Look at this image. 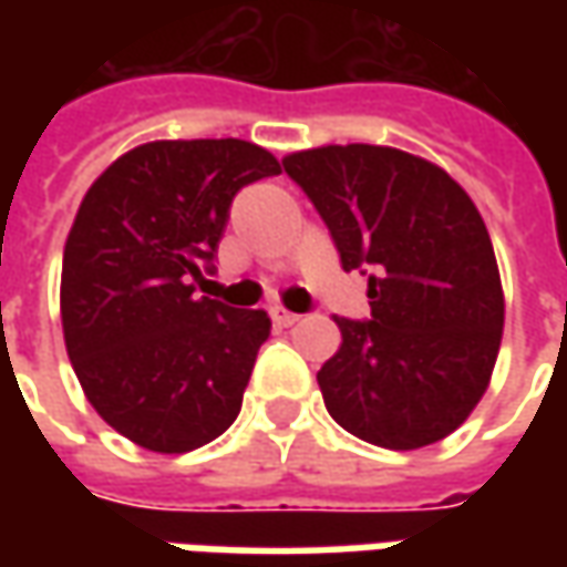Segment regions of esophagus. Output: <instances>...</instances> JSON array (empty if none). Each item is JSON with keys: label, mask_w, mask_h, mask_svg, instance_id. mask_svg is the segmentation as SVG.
<instances>
[{"label": "esophagus", "mask_w": 567, "mask_h": 567, "mask_svg": "<svg viewBox=\"0 0 567 567\" xmlns=\"http://www.w3.org/2000/svg\"><path fill=\"white\" fill-rule=\"evenodd\" d=\"M271 318H274V324H280V328H293L296 321H299V316L287 312V309H271Z\"/></svg>", "instance_id": "obj_1"}]
</instances>
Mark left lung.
<instances>
[{
    "mask_svg": "<svg viewBox=\"0 0 567 567\" xmlns=\"http://www.w3.org/2000/svg\"><path fill=\"white\" fill-rule=\"evenodd\" d=\"M338 246L369 274V321L334 318L340 350L318 369L334 423L362 442H442L486 394L505 296L489 229L442 166L381 144L284 157Z\"/></svg>",
    "mask_w": 567,
    "mask_h": 567,
    "instance_id": "left-lung-1",
    "label": "left lung"
}]
</instances>
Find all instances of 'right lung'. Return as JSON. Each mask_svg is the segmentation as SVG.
I'll list each match as a JSON object with an SVG mask.
<instances>
[{
	"label": "right lung",
	"mask_w": 567,
	"mask_h": 567,
	"mask_svg": "<svg viewBox=\"0 0 567 567\" xmlns=\"http://www.w3.org/2000/svg\"><path fill=\"white\" fill-rule=\"evenodd\" d=\"M277 173L239 138L151 142L87 188L62 255V334L91 406L128 442L186 454L239 416L271 318L195 287L236 192Z\"/></svg>",
	"instance_id": "add662e5"
}]
</instances>
